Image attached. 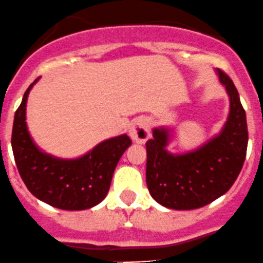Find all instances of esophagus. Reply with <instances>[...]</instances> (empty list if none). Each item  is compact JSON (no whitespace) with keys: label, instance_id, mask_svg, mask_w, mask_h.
Listing matches in <instances>:
<instances>
[{"label":"esophagus","instance_id":"34e87169","mask_svg":"<svg viewBox=\"0 0 263 263\" xmlns=\"http://www.w3.org/2000/svg\"><path fill=\"white\" fill-rule=\"evenodd\" d=\"M129 136L137 144H144L151 136L150 126L146 118H136L129 128Z\"/></svg>","mask_w":263,"mask_h":263}]
</instances>
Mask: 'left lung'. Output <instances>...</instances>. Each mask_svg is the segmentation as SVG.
I'll use <instances>...</instances> for the list:
<instances>
[{"instance_id": "1", "label": "left lung", "mask_w": 263, "mask_h": 263, "mask_svg": "<svg viewBox=\"0 0 263 263\" xmlns=\"http://www.w3.org/2000/svg\"><path fill=\"white\" fill-rule=\"evenodd\" d=\"M230 98L224 128L203 146L183 155L165 150L169 131L154 128L146 142V184L154 200L173 210L202 208L230 190L245 163L248 128L246 110L232 79L217 70Z\"/></svg>"}]
</instances>
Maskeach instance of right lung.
Instances as JSON below:
<instances>
[{"instance_id":"right-lung-1","label":"right lung","mask_w":263,"mask_h":263,"mask_svg":"<svg viewBox=\"0 0 263 263\" xmlns=\"http://www.w3.org/2000/svg\"><path fill=\"white\" fill-rule=\"evenodd\" d=\"M35 82L24 94L12 127L11 145L21 179L36 198L53 208H92L107 196L117 163L132 141L127 135H121L100 142L75 160H62L41 151L31 140L25 122L26 100Z\"/></svg>"}]
</instances>
